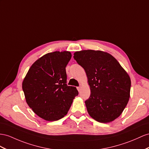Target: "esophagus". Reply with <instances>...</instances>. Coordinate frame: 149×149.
Wrapping results in <instances>:
<instances>
[{
    "mask_svg": "<svg viewBox=\"0 0 149 149\" xmlns=\"http://www.w3.org/2000/svg\"><path fill=\"white\" fill-rule=\"evenodd\" d=\"M77 90L79 91H80V90H81V86H79V87H77Z\"/></svg>",
    "mask_w": 149,
    "mask_h": 149,
    "instance_id": "esophagus-1",
    "label": "esophagus"
}]
</instances>
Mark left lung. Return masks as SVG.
Listing matches in <instances>:
<instances>
[{
  "mask_svg": "<svg viewBox=\"0 0 149 149\" xmlns=\"http://www.w3.org/2000/svg\"><path fill=\"white\" fill-rule=\"evenodd\" d=\"M74 55L76 62L84 69L90 86V97L85 101L89 114L100 123L116 119L129 101V75L107 52L87 49Z\"/></svg>",
  "mask_w": 149,
  "mask_h": 149,
  "instance_id": "left-lung-1",
  "label": "left lung"
}]
</instances>
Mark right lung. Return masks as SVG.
I'll return each instance as SVG.
<instances>
[{"instance_id":"right-lung-1","label":"right lung","mask_w":149,"mask_h":149,"mask_svg":"<svg viewBox=\"0 0 149 149\" xmlns=\"http://www.w3.org/2000/svg\"><path fill=\"white\" fill-rule=\"evenodd\" d=\"M71 57L67 51L47 53L32 65L22 81L26 102L45 120L64 117L79 94L75 87L67 85L65 67Z\"/></svg>"}]
</instances>
